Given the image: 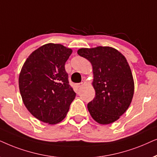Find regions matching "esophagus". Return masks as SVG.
I'll return each mask as SVG.
<instances>
[{"mask_svg":"<svg viewBox=\"0 0 157 157\" xmlns=\"http://www.w3.org/2000/svg\"><path fill=\"white\" fill-rule=\"evenodd\" d=\"M82 85H83V82L77 83V84H76V87H77V88H80L81 86H82Z\"/></svg>","mask_w":157,"mask_h":157,"instance_id":"obj_1","label":"esophagus"}]
</instances>
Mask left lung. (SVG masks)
Here are the masks:
<instances>
[{
    "instance_id": "obj_1",
    "label": "left lung",
    "mask_w": 157,
    "mask_h": 157,
    "mask_svg": "<svg viewBox=\"0 0 157 157\" xmlns=\"http://www.w3.org/2000/svg\"><path fill=\"white\" fill-rule=\"evenodd\" d=\"M93 66L95 97L87 104L92 118L100 124L113 123L131 103L134 82L124 55L110 47L82 48L77 51Z\"/></svg>"
}]
</instances>
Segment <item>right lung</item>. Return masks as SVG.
<instances>
[{"label":"right lung","mask_w":157,"mask_h":157,"mask_svg":"<svg viewBox=\"0 0 157 157\" xmlns=\"http://www.w3.org/2000/svg\"><path fill=\"white\" fill-rule=\"evenodd\" d=\"M72 52L62 44H47L33 52L22 67L18 85L23 102L42 122H61L75 99L64 68Z\"/></svg>","instance_id":"add662e5"}]
</instances>
